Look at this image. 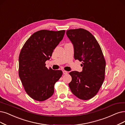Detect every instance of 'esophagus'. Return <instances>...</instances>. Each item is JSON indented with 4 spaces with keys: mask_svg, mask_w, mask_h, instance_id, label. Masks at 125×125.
<instances>
[{
    "mask_svg": "<svg viewBox=\"0 0 125 125\" xmlns=\"http://www.w3.org/2000/svg\"><path fill=\"white\" fill-rule=\"evenodd\" d=\"M62 72H63V74H68V73L67 71H64V70L62 71Z\"/></svg>",
    "mask_w": 125,
    "mask_h": 125,
    "instance_id": "34e87169",
    "label": "esophagus"
}]
</instances>
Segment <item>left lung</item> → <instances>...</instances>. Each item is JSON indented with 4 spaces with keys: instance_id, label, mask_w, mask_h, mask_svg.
Listing matches in <instances>:
<instances>
[{
    "instance_id": "left-lung-1",
    "label": "left lung",
    "mask_w": 125,
    "mask_h": 125,
    "mask_svg": "<svg viewBox=\"0 0 125 125\" xmlns=\"http://www.w3.org/2000/svg\"><path fill=\"white\" fill-rule=\"evenodd\" d=\"M67 35L74 46L75 59L82 62L81 72L69 73L72 81L69 83L71 92L83 100H88L98 92L104 79L106 61L96 39L83 29H71Z\"/></svg>"
}]
</instances>
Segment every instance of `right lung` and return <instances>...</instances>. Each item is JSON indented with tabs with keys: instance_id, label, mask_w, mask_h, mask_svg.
<instances>
[{
	"instance_id": "add662e5",
	"label": "right lung",
	"mask_w": 125,
	"mask_h": 125,
	"mask_svg": "<svg viewBox=\"0 0 125 125\" xmlns=\"http://www.w3.org/2000/svg\"><path fill=\"white\" fill-rule=\"evenodd\" d=\"M65 30H42L33 33L22 47L19 56V76L26 93L34 100L44 101L54 92L61 70L46 67L53 50L62 39Z\"/></svg>"
}]
</instances>
